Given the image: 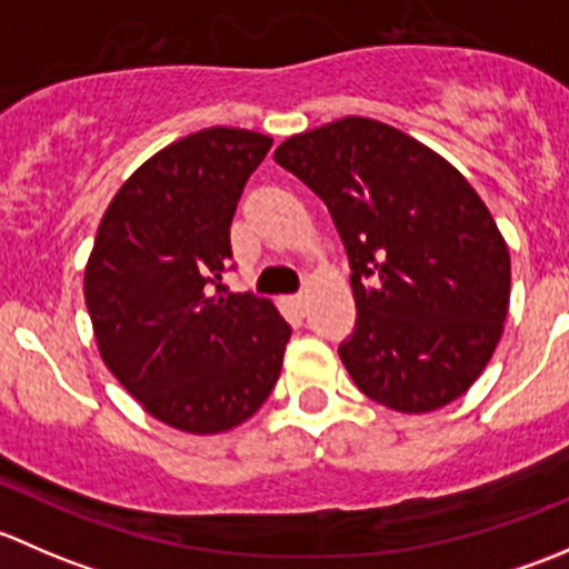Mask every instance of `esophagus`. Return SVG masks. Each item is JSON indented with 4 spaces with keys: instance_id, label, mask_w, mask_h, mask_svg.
Segmentation results:
<instances>
[{
    "instance_id": "esophagus-1",
    "label": "esophagus",
    "mask_w": 569,
    "mask_h": 569,
    "mask_svg": "<svg viewBox=\"0 0 569 569\" xmlns=\"http://www.w3.org/2000/svg\"><path fill=\"white\" fill-rule=\"evenodd\" d=\"M306 302H308V297H306V295L286 297V306H289L291 311H297V313H302V311H306Z\"/></svg>"
}]
</instances>
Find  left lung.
Segmentation results:
<instances>
[{
    "label": "left lung",
    "mask_w": 569,
    "mask_h": 569,
    "mask_svg": "<svg viewBox=\"0 0 569 569\" xmlns=\"http://www.w3.org/2000/svg\"><path fill=\"white\" fill-rule=\"evenodd\" d=\"M274 162L330 209L352 261L358 321L338 347L355 386L396 412H432L490 363L512 261L460 170L416 137L349 118L289 137Z\"/></svg>",
    "instance_id": "8db88e82"
}]
</instances>
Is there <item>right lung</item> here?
<instances>
[{"instance_id":"1","label":"right lung","mask_w":569,"mask_h":569,"mask_svg":"<svg viewBox=\"0 0 569 569\" xmlns=\"http://www.w3.org/2000/svg\"><path fill=\"white\" fill-rule=\"evenodd\" d=\"M272 137L211 126L140 164L101 217L84 302L96 347L148 416L220 435L267 401L291 327L272 300L228 295L231 220Z\"/></svg>"}]
</instances>
